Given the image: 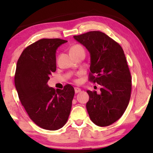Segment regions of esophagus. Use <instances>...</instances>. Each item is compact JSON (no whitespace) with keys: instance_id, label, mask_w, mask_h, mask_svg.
<instances>
[{"instance_id":"obj_1","label":"esophagus","mask_w":153,"mask_h":153,"mask_svg":"<svg viewBox=\"0 0 153 153\" xmlns=\"http://www.w3.org/2000/svg\"><path fill=\"white\" fill-rule=\"evenodd\" d=\"M81 91V90L80 88H74V91H75V93H76V94L80 93Z\"/></svg>"}]
</instances>
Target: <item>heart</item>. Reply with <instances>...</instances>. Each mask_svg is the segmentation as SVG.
Segmentation results:
<instances>
[{
    "mask_svg": "<svg viewBox=\"0 0 153 153\" xmlns=\"http://www.w3.org/2000/svg\"><path fill=\"white\" fill-rule=\"evenodd\" d=\"M79 51H84V49H83V47L80 45H75L74 46H72V47H71L70 49V53H75V52H77Z\"/></svg>",
    "mask_w": 153,
    "mask_h": 153,
    "instance_id": "1",
    "label": "heart"
}]
</instances>
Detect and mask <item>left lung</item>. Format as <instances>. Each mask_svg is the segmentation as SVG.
Masks as SVG:
<instances>
[{
	"label": "left lung",
	"mask_w": 153,
	"mask_h": 153,
	"mask_svg": "<svg viewBox=\"0 0 153 153\" xmlns=\"http://www.w3.org/2000/svg\"><path fill=\"white\" fill-rule=\"evenodd\" d=\"M74 38L91 53L88 80L101 85V93L87 91L86 108L95 125L105 127L123 116L128 106L131 77L123 48L100 31H90Z\"/></svg>",
	"instance_id": "1"
}]
</instances>
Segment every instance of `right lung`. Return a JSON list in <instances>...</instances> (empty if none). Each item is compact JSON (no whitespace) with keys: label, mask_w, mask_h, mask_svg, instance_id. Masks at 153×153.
<instances>
[{"label":"right lung","mask_w":153,"mask_h":153,"mask_svg":"<svg viewBox=\"0 0 153 153\" xmlns=\"http://www.w3.org/2000/svg\"><path fill=\"white\" fill-rule=\"evenodd\" d=\"M67 42L59 38L39 39L25 48L16 63L14 84L21 103L29 118L47 130L62 128L72 108V85L56 91L47 85L50 75L56 70V49Z\"/></svg>","instance_id":"obj_1"}]
</instances>
